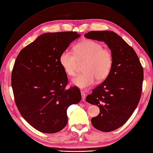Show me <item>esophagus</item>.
Returning <instances> with one entry per match:
<instances>
[{
  "label": "esophagus",
  "instance_id": "1",
  "mask_svg": "<svg viewBox=\"0 0 153 153\" xmlns=\"http://www.w3.org/2000/svg\"><path fill=\"white\" fill-rule=\"evenodd\" d=\"M81 96H82V99H81V101H83V102H85V99H86V94L85 93L83 92V91H81Z\"/></svg>",
  "mask_w": 153,
  "mask_h": 153
}]
</instances>
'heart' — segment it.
I'll use <instances>...</instances> for the list:
<instances>
[{"label": "heart", "instance_id": "1", "mask_svg": "<svg viewBox=\"0 0 153 153\" xmlns=\"http://www.w3.org/2000/svg\"><path fill=\"white\" fill-rule=\"evenodd\" d=\"M84 61V72L72 79V83L82 89L91 87L96 79L98 81L106 79L112 67L113 56L100 43L85 40L75 45L74 52L65 50L59 57L61 67L69 76L76 74L78 62Z\"/></svg>", "mask_w": 153, "mask_h": 153}]
</instances>
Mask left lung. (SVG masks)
I'll return each mask as SVG.
<instances>
[{
  "mask_svg": "<svg viewBox=\"0 0 153 153\" xmlns=\"http://www.w3.org/2000/svg\"><path fill=\"white\" fill-rule=\"evenodd\" d=\"M85 37L105 42L113 56L110 74L86 98L87 102L100 108V114L91 120L93 126L101 131L111 132L126 123L138 106L142 91L143 67L134 49L114 32L92 31L85 33Z\"/></svg>",
  "mask_w": 153,
  "mask_h": 153,
  "instance_id": "1",
  "label": "left lung"
}]
</instances>
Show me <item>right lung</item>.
I'll return each mask as SVG.
<instances>
[{"instance_id": "1", "label": "right lung", "mask_w": 153, "mask_h": 153, "mask_svg": "<svg viewBox=\"0 0 153 153\" xmlns=\"http://www.w3.org/2000/svg\"><path fill=\"white\" fill-rule=\"evenodd\" d=\"M80 35L76 32L46 33L25 47L11 73L15 103L27 122L44 133L61 131L68 122L67 109L81 99L79 89H66L68 77L59 57Z\"/></svg>"}]
</instances>
